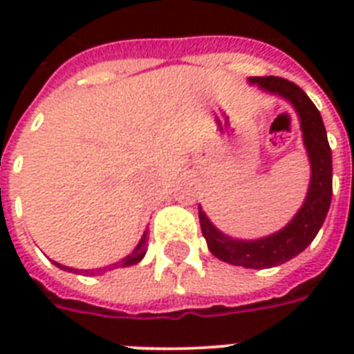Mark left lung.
Instances as JSON below:
<instances>
[{
	"label": "left lung",
	"mask_w": 354,
	"mask_h": 354,
	"mask_svg": "<svg viewBox=\"0 0 354 354\" xmlns=\"http://www.w3.org/2000/svg\"><path fill=\"white\" fill-rule=\"evenodd\" d=\"M252 84L264 91L285 97L296 108L301 121L303 143L307 147L310 160V185L301 209L281 232L257 239L239 241L218 232L202 207H198L200 227L205 236L209 252L224 263L244 266V268H272L290 261L305 250L324 226L325 216L330 207L333 196V154H330L324 119L314 102L297 84L281 77H252Z\"/></svg>",
	"instance_id": "obj_1"
}]
</instances>
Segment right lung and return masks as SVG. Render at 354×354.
Here are the masks:
<instances>
[{"mask_svg": "<svg viewBox=\"0 0 354 354\" xmlns=\"http://www.w3.org/2000/svg\"><path fill=\"white\" fill-rule=\"evenodd\" d=\"M147 242H149V233L145 232L143 236H141V241H139V244L136 246V250H133L130 255H127V257L122 259L121 263H115V264H110V266H102V268H97V270H73V268H68V266H62V264L55 263L58 266V268L62 270H69V272H75V274H79V272H84V274H104L106 270H113L118 268V266H132V264H138L141 259L145 257V253H147Z\"/></svg>", "mask_w": 354, "mask_h": 354, "instance_id": "add662e5", "label": "right lung"}]
</instances>
